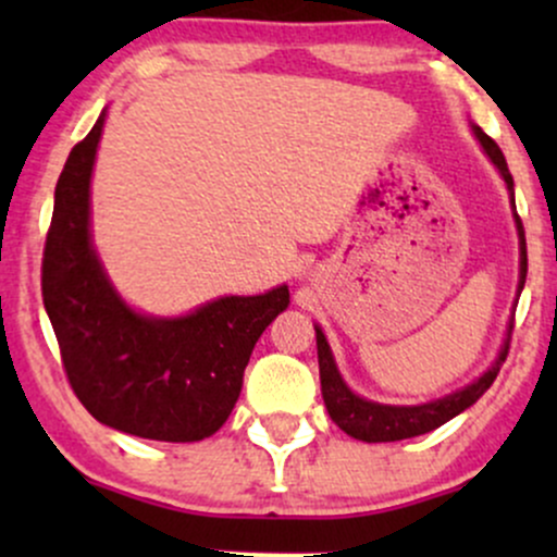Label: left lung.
<instances>
[{"instance_id":"1","label":"left lung","mask_w":557,"mask_h":557,"mask_svg":"<svg viewBox=\"0 0 557 557\" xmlns=\"http://www.w3.org/2000/svg\"><path fill=\"white\" fill-rule=\"evenodd\" d=\"M479 144L482 149L487 151V157L492 159L497 170H500L503 181L508 183V188L513 190V177L508 172V162H505L500 146L492 140L482 127H474ZM513 196V194H510ZM516 225H519V238H521V280H519V293L523 290V283H527V235H523V222L521 216L516 214ZM317 330V356H319V380H322V398L324 406H327L332 421L345 434L350 437L363 440V443H395V440H408L417 437V434H426L437 426H443L445 421H450L453 417L466 411L469 406L482 398L487 393L492 382H495L497 372L508 359V348H510V335L505 348L497 356V361L484 372L479 380L471 382L469 387L458 389V393L445 395V398L424 403V406H382V403H372L363 400L356 393H350L348 385L343 382V376L337 374L335 361H332L330 345L324 332ZM513 330V324H510Z\"/></svg>"}]
</instances>
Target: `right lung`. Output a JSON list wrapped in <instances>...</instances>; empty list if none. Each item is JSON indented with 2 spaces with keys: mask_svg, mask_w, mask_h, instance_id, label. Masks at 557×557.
Segmentation results:
<instances>
[{
  "mask_svg": "<svg viewBox=\"0 0 557 557\" xmlns=\"http://www.w3.org/2000/svg\"><path fill=\"white\" fill-rule=\"evenodd\" d=\"M104 112L70 151L54 190L41 296L78 400L112 430L196 443L225 424L261 332L290 304L287 285L230 296L181 319L140 317L104 277L88 235V185Z\"/></svg>",
  "mask_w": 557,
  "mask_h": 557,
  "instance_id": "1",
  "label": "right lung"
}]
</instances>
